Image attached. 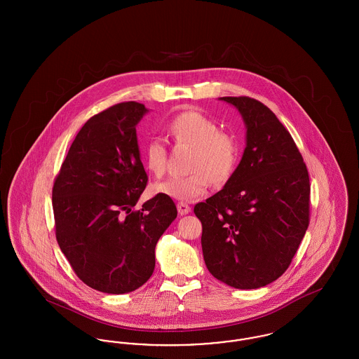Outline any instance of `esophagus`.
<instances>
[{
    "instance_id": "34e87169",
    "label": "esophagus",
    "mask_w": 359,
    "mask_h": 359,
    "mask_svg": "<svg viewBox=\"0 0 359 359\" xmlns=\"http://www.w3.org/2000/svg\"><path fill=\"white\" fill-rule=\"evenodd\" d=\"M176 207H177V211H179L180 215H187L188 212L191 211V207L187 203H184V202H179Z\"/></svg>"
}]
</instances>
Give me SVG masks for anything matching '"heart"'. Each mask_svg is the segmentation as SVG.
Masks as SVG:
<instances>
[{
  "label": "heart",
  "instance_id": "obj_1",
  "mask_svg": "<svg viewBox=\"0 0 359 359\" xmlns=\"http://www.w3.org/2000/svg\"><path fill=\"white\" fill-rule=\"evenodd\" d=\"M167 129L176 144L194 148L188 165L192 172L154 183V194L175 201H194L205 195L208 179L221 184L231 176L238 158V145L234 137L221 132L215 121L201 111H184L173 117ZM142 158L154 176H161L167 163L164 140L151 137L142 148Z\"/></svg>",
  "mask_w": 359,
  "mask_h": 359
}]
</instances>
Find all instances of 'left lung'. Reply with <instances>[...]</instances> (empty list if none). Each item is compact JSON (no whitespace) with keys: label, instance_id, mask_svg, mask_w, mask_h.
Segmentation results:
<instances>
[{"label":"left lung","instance_id":"left-lung-1","mask_svg":"<svg viewBox=\"0 0 359 359\" xmlns=\"http://www.w3.org/2000/svg\"><path fill=\"white\" fill-rule=\"evenodd\" d=\"M246 126V147L224 187L195 205L208 272L237 290L284 273L309 223V177L290 132L264 103L223 97Z\"/></svg>","mask_w":359,"mask_h":359}]
</instances>
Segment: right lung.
<instances>
[{"instance_id": "add662e5", "label": "right lung", "mask_w": 359, "mask_h": 359, "mask_svg": "<svg viewBox=\"0 0 359 359\" xmlns=\"http://www.w3.org/2000/svg\"><path fill=\"white\" fill-rule=\"evenodd\" d=\"M148 111L122 102L91 117L52 188L60 250L86 285L104 293H128L149 280L156 243L177 215L161 195L133 210L148 182L136 133Z\"/></svg>"}]
</instances>
